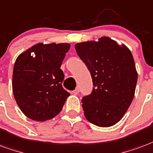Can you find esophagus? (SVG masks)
<instances>
[{"label":"esophagus","mask_w":153,"mask_h":153,"mask_svg":"<svg viewBox=\"0 0 153 153\" xmlns=\"http://www.w3.org/2000/svg\"><path fill=\"white\" fill-rule=\"evenodd\" d=\"M72 93H73L74 95H78V94L79 93V88H75V89H74V90L72 91Z\"/></svg>","instance_id":"esophagus-1"}]
</instances>
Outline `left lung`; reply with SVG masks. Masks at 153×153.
Segmentation results:
<instances>
[{
	"instance_id": "1",
	"label": "left lung",
	"mask_w": 153,
	"mask_h": 153,
	"mask_svg": "<svg viewBox=\"0 0 153 153\" xmlns=\"http://www.w3.org/2000/svg\"><path fill=\"white\" fill-rule=\"evenodd\" d=\"M74 47L94 86L91 95L82 100L84 116L97 126L115 125L127 111L135 92L138 73L131 52L107 36Z\"/></svg>"
}]
</instances>
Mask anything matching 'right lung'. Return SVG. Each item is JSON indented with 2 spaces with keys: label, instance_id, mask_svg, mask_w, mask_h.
Segmentation results:
<instances>
[{
  "label": "right lung",
  "instance_id": "obj_1",
  "mask_svg": "<svg viewBox=\"0 0 153 153\" xmlns=\"http://www.w3.org/2000/svg\"><path fill=\"white\" fill-rule=\"evenodd\" d=\"M70 48L66 43H39L17 57L13 93L20 109L30 119L45 122L62 111L70 93L62 88L65 75L61 65Z\"/></svg>",
  "mask_w": 153,
  "mask_h": 153
}]
</instances>
